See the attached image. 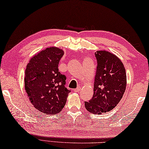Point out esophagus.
Masks as SVG:
<instances>
[{
  "label": "esophagus",
  "instance_id": "esophagus-1",
  "mask_svg": "<svg viewBox=\"0 0 149 149\" xmlns=\"http://www.w3.org/2000/svg\"><path fill=\"white\" fill-rule=\"evenodd\" d=\"M80 89H81V88H80V86H79V87H77L76 89L74 90V92H79V91L80 90Z\"/></svg>",
  "mask_w": 149,
  "mask_h": 149
}]
</instances>
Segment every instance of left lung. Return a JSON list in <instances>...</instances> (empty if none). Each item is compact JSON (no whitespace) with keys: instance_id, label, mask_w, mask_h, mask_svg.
Returning <instances> with one entry per match:
<instances>
[{"instance_id":"left-lung-1","label":"left lung","mask_w":149,"mask_h":149,"mask_svg":"<svg viewBox=\"0 0 149 149\" xmlns=\"http://www.w3.org/2000/svg\"><path fill=\"white\" fill-rule=\"evenodd\" d=\"M93 95L85 107L90 113L101 114L112 111L121 100L126 87V74L118 57L107 51H97Z\"/></svg>"}]
</instances>
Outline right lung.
<instances>
[{
  "label": "right lung",
  "instance_id": "right-lung-1",
  "mask_svg": "<svg viewBox=\"0 0 149 149\" xmlns=\"http://www.w3.org/2000/svg\"><path fill=\"white\" fill-rule=\"evenodd\" d=\"M62 49L50 47L34 56L25 72V89L35 107L43 113L56 114L62 111L70 90L65 88L67 77L60 73Z\"/></svg>",
  "mask_w": 149,
  "mask_h": 149
}]
</instances>
